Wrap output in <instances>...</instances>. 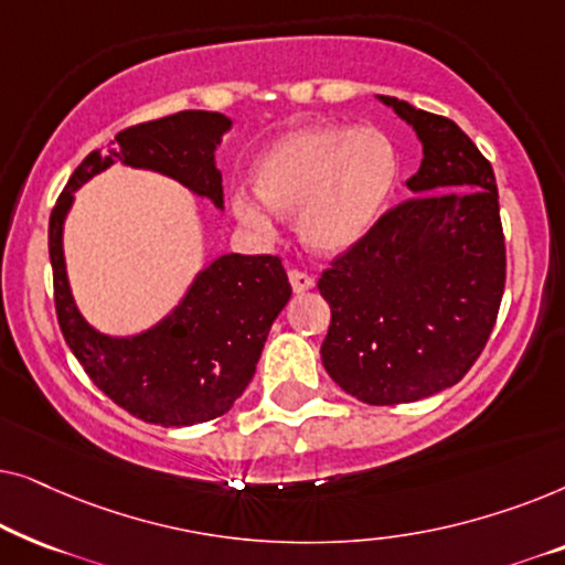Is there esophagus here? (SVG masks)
<instances>
[{"instance_id": "34e87169", "label": "esophagus", "mask_w": 565, "mask_h": 565, "mask_svg": "<svg viewBox=\"0 0 565 565\" xmlns=\"http://www.w3.org/2000/svg\"><path fill=\"white\" fill-rule=\"evenodd\" d=\"M288 277H290V285H292V290H296V292H306L316 285L313 277L308 273H300V269H290Z\"/></svg>"}]
</instances>
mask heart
I'll return each mask as SVG.
<instances>
[{"instance_id": "heart-1", "label": "heart", "mask_w": 565, "mask_h": 565, "mask_svg": "<svg viewBox=\"0 0 565 565\" xmlns=\"http://www.w3.org/2000/svg\"><path fill=\"white\" fill-rule=\"evenodd\" d=\"M398 182L396 146L377 128L308 126L282 136L257 161V186L236 184L231 207L246 228L273 234L278 213H298L311 249H352L383 213Z\"/></svg>"}]
</instances>
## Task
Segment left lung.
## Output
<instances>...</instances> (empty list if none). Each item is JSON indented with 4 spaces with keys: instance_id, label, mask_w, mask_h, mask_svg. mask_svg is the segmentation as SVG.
Returning <instances> with one entry per match:
<instances>
[{
    "instance_id": "1",
    "label": "left lung",
    "mask_w": 565,
    "mask_h": 565,
    "mask_svg": "<svg viewBox=\"0 0 565 565\" xmlns=\"http://www.w3.org/2000/svg\"><path fill=\"white\" fill-rule=\"evenodd\" d=\"M393 107L422 141V167L352 249L323 269L331 308L321 362L370 406L412 404L473 367L497 323L507 246L497 177L478 146L443 115Z\"/></svg>"
}]
</instances>
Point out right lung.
<instances>
[{
    "instance_id": "obj_1",
    "label": "right lung",
    "mask_w": 565,
    "mask_h": 565,
    "mask_svg": "<svg viewBox=\"0 0 565 565\" xmlns=\"http://www.w3.org/2000/svg\"><path fill=\"white\" fill-rule=\"evenodd\" d=\"M231 128L221 113L182 110L120 130L92 151L51 211L49 252L61 334L92 383L120 408L161 427H192L234 406L257 370L277 313L290 300L280 257L223 254L192 280L188 296L157 327L134 337H107L74 303L64 262V221L74 192L115 161L172 177L223 207L215 146Z\"/></svg>"
}]
</instances>
